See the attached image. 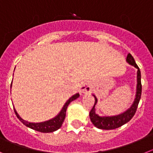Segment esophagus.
Segmentation results:
<instances>
[{
    "mask_svg": "<svg viewBox=\"0 0 153 153\" xmlns=\"http://www.w3.org/2000/svg\"><path fill=\"white\" fill-rule=\"evenodd\" d=\"M92 91L91 84L88 82H84L80 87V92L82 94H89Z\"/></svg>",
    "mask_w": 153,
    "mask_h": 153,
    "instance_id": "esophagus-1",
    "label": "esophagus"
}]
</instances>
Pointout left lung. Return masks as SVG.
<instances>
[{"instance_id": "obj_1", "label": "left lung", "mask_w": 153, "mask_h": 153, "mask_svg": "<svg viewBox=\"0 0 153 153\" xmlns=\"http://www.w3.org/2000/svg\"><path fill=\"white\" fill-rule=\"evenodd\" d=\"M126 62L130 65L134 66L138 69L137 71V92H136V97H135L134 101L131 107L128 110H126L125 112L116 115V116H111V117H100L98 114L95 112V105L97 103V99L95 97V95L93 96L95 98V102L93 108L90 111L89 117H90L91 121L92 122L94 126L98 129H102V130H114L116 128L120 127V126H123V124L126 123L127 122L130 120L134 116L135 113L137 111V107H138L139 102H140V97H141L142 93V85H141V73H140V70L139 68L138 65H137L135 62L134 59L131 56L130 53L127 55L126 57Z\"/></svg>"}]
</instances>
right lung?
Masks as SVG:
<instances>
[{"label": "right lung", "instance_id": "right-lung-1", "mask_svg": "<svg viewBox=\"0 0 153 153\" xmlns=\"http://www.w3.org/2000/svg\"><path fill=\"white\" fill-rule=\"evenodd\" d=\"M12 84V83H11ZM79 94L77 93L75 94H74L73 96H71L68 100H67L65 104L63 106L62 109L61 110L59 114L57 116L55 117L53 119L49 120L44 121V122H41V123H30L27 120H24L23 119H22L20 117L17 112H16V110L14 109V112L16 114V117L21 121L23 124L27 126V127H30L31 129L34 130H36V131L41 132V133H52V132H54L56 130H59L60 127L62 125L63 122H64V120L65 118V113H66L67 107H68V104L73 101L74 100L78 98L79 97Z\"/></svg>", "mask_w": 153, "mask_h": 153}]
</instances>
